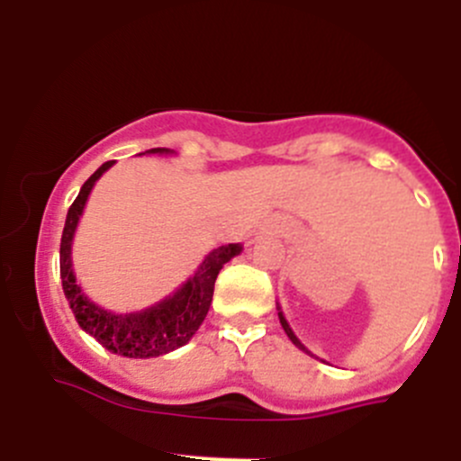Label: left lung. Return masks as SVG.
<instances>
[{
	"label": "left lung",
	"instance_id": "left-lung-1",
	"mask_svg": "<svg viewBox=\"0 0 461 461\" xmlns=\"http://www.w3.org/2000/svg\"><path fill=\"white\" fill-rule=\"evenodd\" d=\"M277 316H279V322H282V328H284V332H286V337H289V339H291V341H294V343H295V346H298V348H300V350H304V352H307V355H312V352H309V350H307V348H304V346H303V343H300V339H298V337H295V334H294V330H291V328H289V322H286V318H284V313H282V312H277Z\"/></svg>",
	"mask_w": 461,
	"mask_h": 461
}]
</instances>
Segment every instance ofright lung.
Masks as SVG:
<instances>
[{"instance_id":"add662e5","label":"right lung","mask_w":461,"mask_h":461,"mask_svg":"<svg viewBox=\"0 0 461 461\" xmlns=\"http://www.w3.org/2000/svg\"><path fill=\"white\" fill-rule=\"evenodd\" d=\"M149 154H170L167 148L148 149ZM113 161L102 163L97 170L86 179L79 195L68 209L66 227L61 236V282L63 294L70 303L72 313L84 332L97 339L106 350L122 357H133V359H148V357H161L167 352L186 346L193 334L200 330L202 321L211 307L213 298V284H216L218 273L230 259H234L243 248L240 243L221 245L216 250H211L186 284H182L172 295L157 303L154 307L143 309L133 313H113L102 309L100 304L90 303L84 295L81 286L77 284L75 273H72V239H75L77 222L84 213L86 200L93 191L95 182L104 175Z\"/></svg>"}]
</instances>
